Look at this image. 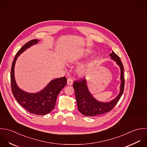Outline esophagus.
Segmentation results:
<instances>
[{
  "label": "esophagus",
  "mask_w": 147,
  "mask_h": 147,
  "mask_svg": "<svg viewBox=\"0 0 147 147\" xmlns=\"http://www.w3.org/2000/svg\"><path fill=\"white\" fill-rule=\"evenodd\" d=\"M73 81L72 80L71 78H67V84L68 85H73Z\"/></svg>",
  "instance_id": "obj_1"
}]
</instances>
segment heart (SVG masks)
I'll use <instances>...</instances> for the list:
<instances>
[{
  "mask_svg": "<svg viewBox=\"0 0 147 147\" xmlns=\"http://www.w3.org/2000/svg\"><path fill=\"white\" fill-rule=\"evenodd\" d=\"M86 56V55H84L82 56H78V57H73V58L70 59V62H73L77 61V59L82 58V57H84ZM86 71H87V66L85 65H81L77 69V72L80 75L85 74L86 73Z\"/></svg>",
  "mask_w": 147,
  "mask_h": 147,
  "instance_id": "1",
  "label": "heart"
}]
</instances>
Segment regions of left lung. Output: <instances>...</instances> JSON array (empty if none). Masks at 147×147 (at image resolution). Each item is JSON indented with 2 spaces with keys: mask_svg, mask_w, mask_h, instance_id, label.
Returning <instances> with one entry per match:
<instances>
[{
  "mask_svg": "<svg viewBox=\"0 0 147 147\" xmlns=\"http://www.w3.org/2000/svg\"><path fill=\"white\" fill-rule=\"evenodd\" d=\"M111 59L115 61L120 69V92L117 96L109 102H102L93 97L88 90L85 78L80 81H76L73 84L78 109L84 115L94 117L110 111L117 104L121 96L124 87V67L122 62L117 54L112 52L110 54Z\"/></svg>",
  "mask_w": 147,
  "mask_h": 147,
  "instance_id": "8db88e82",
  "label": "left lung"
}]
</instances>
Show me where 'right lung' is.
<instances>
[{"label":"right lung","mask_w":147,"mask_h":147,"mask_svg":"<svg viewBox=\"0 0 147 147\" xmlns=\"http://www.w3.org/2000/svg\"><path fill=\"white\" fill-rule=\"evenodd\" d=\"M40 40L34 39L27 42L17 53L12 64L11 70V84L12 92L17 102L30 113L44 115L49 114L56 105L59 92L67 83L65 77L52 80L40 91L36 93L26 92L19 88L15 79L14 68L18 57L27 49L36 44Z\"/></svg>","instance_id":"add662e5"}]
</instances>
